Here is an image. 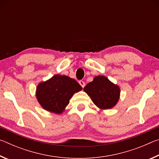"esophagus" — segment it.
Masks as SVG:
<instances>
[{
	"instance_id": "esophagus-1",
	"label": "esophagus",
	"mask_w": 159,
	"mask_h": 159,
	"mask_svg": "<svg viewBox=\"0 0 159 159\" xmlns=\"http://www.w3.org/2000/svg\"><path fill=\"white\" fill-rule=\"evenodd\" d=\"M79 84L81 85L82 88H84L85 85V83L84 81H83V80H79Z\"/></svg>"
}]
</instances>
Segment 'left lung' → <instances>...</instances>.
I'll return each mask as SVG.
<instances>
[{
	"instance_id": "obj_1",
	"label": "left lung",
	"mask_w": 159,
	"mask_h": 159,
	"mask_svg": "<svg viewBox=\"0 0 159 159\" xmlns=\"http://www.w3.org/2000/svg\"><path fill=\"white\" fill-rule=\"evenodd\" d=\"M83 90L90 97L93 103L102 109L112 108L119 99L118 86L103 76L95 77L93 81L88 83Z\"/></svg>"
}]
</instances>
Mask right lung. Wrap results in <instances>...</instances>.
<instances>
[{
    "instance_id": "1",
    "label": "right lung",
    "mask_w": 159,
    "mask_h": 159,
    "mask_svg": "<svg viewBox=\"0 0 159 159\" xmlns=\"http://www.w3.org/2000/svg\"><path fill=\"white\" fill-rule=\"evenodd\" d=\"M81 90L82 87L76 80L66 76L55 75L37 86L36 97L45 110L61 114L74 94Z\"/></svg>"
}]
</instances>
